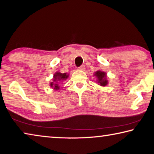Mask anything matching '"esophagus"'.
Listing matches in <instances>:
<instances>
[{
  "label": "esophagus",
  "instance_id": "34e87169",
  "mask_svg": "<svg viewBox=\"0 0 154 154\" xmlns=\"http://www.w3.org/2000/svg\"><path fill=\"white\" fill-rule=\"evenodd\" d=\"M78 69L80 70V71H83L85 69V66L84 65H81V66L78 68Z\"/></svg>",
  "mask_w": 154,
  "mask_h": 154
}]
</instances>
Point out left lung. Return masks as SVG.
<instances>
[{
    "label": "left lung",
    "mask_w": 154,
    "mask_h": 154,
    "mask_svg": "<svg viewBox=\"0 0 154 154\" xmlns=\"http://www.w3.org/2000/svg\"><path fill=\"white\" fill-rule=\"evenodd\" d=\"M95 75L98 78V82L102 86H105L108 83L107 80L106 79V73L105 72L97 71L95 72Z\"/></svg>",
    "instance_id": "1"
}]
</instances>
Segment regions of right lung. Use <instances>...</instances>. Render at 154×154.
<instances>
[{"instance_id":"right-lung-1","label":"right lung","mask_w":154,"mask_h":154,"mask_svg":"<svg viewBox=\"0 0 154 154\" xmlns=\"http://www.w3.org/2000/svg\"><path fill=\"white\" fill-rule=\"evenodd\" d=\"M68 77H69V75H67L66 73H60V72H56V73L54 75V81L56 82V81H59V82H61V81L63 80H66L67 79ZM51 87H54L55 90H58L59 89V86L58 83L51 82Z\"/></svg>"}]
</instances>
